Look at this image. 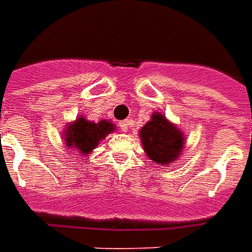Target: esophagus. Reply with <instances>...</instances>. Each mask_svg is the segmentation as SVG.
I'll list each match as a JSON object with an SVG mask.
<instances>
[{"instance_id": "34e87169", "label": "esophagus", "mask_w": 252, "mask_h": 252, "mask_svg": "<svg viewBox=\"0 0 252 252\" xmlns=\"http://www.w3.org/2000/svg\"><path fill=\"white\" fill-rule=\"evenodd\" d=\"M131 125H133V121L131 119H126V121H122V122L119 123V127H121L122 131H127V129H129Z\"/></svg>"}]
</instances>
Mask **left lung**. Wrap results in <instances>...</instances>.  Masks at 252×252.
<instances>
[{
    "label": "left lung",
    "instance_id": "obj_1",
    "mask_svg": "<svg viewBox=\"0 0 252 252\" xmlns=\"http://www.w3.org/2000/svg\"><path fill=\"white\" fill-rule=\"evenodd\" d=\"M140 140L148 158L160 165L176 161L186 142L179 126L158 111L153 112L151 119L141 127Z\"/></svg>",
    "mask_w": 252,
    "mask_h": 252
}]
</instances>
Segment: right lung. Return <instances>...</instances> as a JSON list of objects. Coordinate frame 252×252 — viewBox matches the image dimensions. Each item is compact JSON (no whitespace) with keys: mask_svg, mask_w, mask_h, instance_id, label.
Instances as JSON below:
<instances>
[{"mask_svg":"<svg viewBox=\"0 0 252 252\" xmlns=\"http://www.w3.org/2000/svg\"><path fill=\"white\" fill-rule=\"evenodd\" d=\"M115 129L117 126L111 121L101 119L99 122H92L81 115L76 121L66 123L62 138L69 151H76L88 158L100 141L106 140L107 135L114 133Z\"/></svg>","mask_w":252,"mask_h":252,"instance_id":"obj_1","label":"right lung"}]
</instances>
